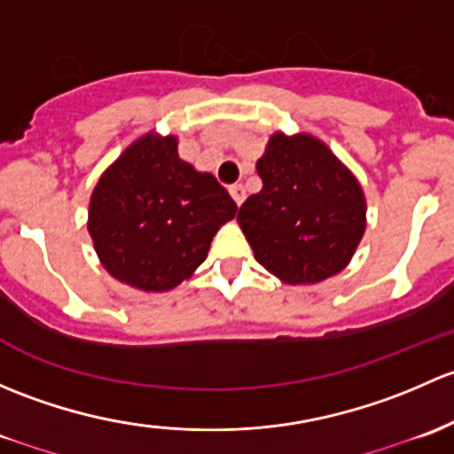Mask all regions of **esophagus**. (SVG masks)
<instances>
[{"instance_id":"1","label":"esophagus","mask_w":454,"mask_h":454,"mask_svg":"<svg viewBox=\"0 0 454 454\" xmlns=\"http://www.w3.org/2000/svg\"><path fill=\"white\" fill-rule=\"evenodd\" d=\"M229 194H231V199L236 200V205H242V200H245V188H242L240 184L229 185Z\"/></svg>"}]
</instances>
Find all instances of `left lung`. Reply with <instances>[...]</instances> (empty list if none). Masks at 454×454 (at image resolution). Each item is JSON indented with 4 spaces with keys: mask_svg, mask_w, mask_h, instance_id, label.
Wrapping results in <instances>:
<instances>
[{
    "mask_svg": "<svg viewBox=\"0 0 454 454\" xmlns=\"http://www.w3.org/2000/svg\"><path fill=\"white\" fill-rule=\"evenodd\" d=\"M255 168L262 190L238 212L255 260L293 286L340 273L367 227L356 176L308 133L270 135Z\"/></svg>",
    "mask_w": 454,
    "mask_h": 454,
    "instance_id": "8db88e82",
    "label": "left lung"
}]
</instances>
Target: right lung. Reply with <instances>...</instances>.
Wrapping results in <instances>:
<instances>
[{
    "label": "right lung",
    "instance_id": "add662e5",
    "mask_svg": "<svg viewBox=\"0 0 454 454\" xmlns=\"http://www.w3.org/2000/svg\"><path fill=\"white\" fill-rule=\"evenodd\" d=\"M175 135L146 133L93 188L87 229L102 266L146 293L179 286L207 258L236 203L209 172L179 157Z\"/></svg>",
    "mask_w": 454,
    "mask_h": 454
}]
</instances>
